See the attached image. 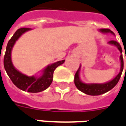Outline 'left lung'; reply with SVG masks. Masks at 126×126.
Returning <instances> with one entry per match:
<instances>
[{"label":"left lung","instance_id":"obj_1","mask_svg":"<svg viewBox=\"0 0 126 126\" xmlns=\"http://www.w3.org/2000/svg\"><path fill=\"white\" fill-rule=\"evenodd\" d=\"M100 31L102 32H106V33L110 32L111 34H113L114 35V33L110 30H109V29H101ZM109 43L116 46L118 47V50L120 51L121 54L122 53V48H121L120 44L118 42L115 41V40H110V41L109 42ZM120 59H121V72H119V74L113 80H111V81L107 82V83H105V84H84V83H83L80 80V79H79V69H80V67H79V69H78V70L77 71L76 74H75V76H74V84H75V86H77V88L79 89V91H81V92L84 93L86 94L91 95V96L101 95V94H103L106 93L107 91H110V89H112L118 84L119 79L121 78L122 72H123V59L122 54L120 56Z\"/></svg>","mask_w":126,"mask_h":126}]
</instances>
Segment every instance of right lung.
Masks as SVG:
<instances>
[{
	"mask_svg": "<svg viewBox=\"0 0 126 126\" xmlns=\"http://www.w3.org/2000/svg\"><path fill=\"white\" fill-rule=\"evenodd\" d=\"M30 30L31 29L28 28L18 29L15 32L13 36L10 38L6 47V51L3 60V64H4L5 69L10 79H11L13 83L17 88H19L22 91H26L31 93H37L45 90L50 86L53 80V73L54 69L58 66L62 64L64 62V60L58 61L55 63L47 66L43 70V74L40 77H35L34 76L28 77L20 73L19 71H17L13 66L11 61V50L13 49L14 44L16 43V40L24 32L28 31Z\"/></svg>",
	"mask_w": 126,
	"mask_h": 126,
	"instance_id": "1",
	"label": "right lung"
}]
</instances>
